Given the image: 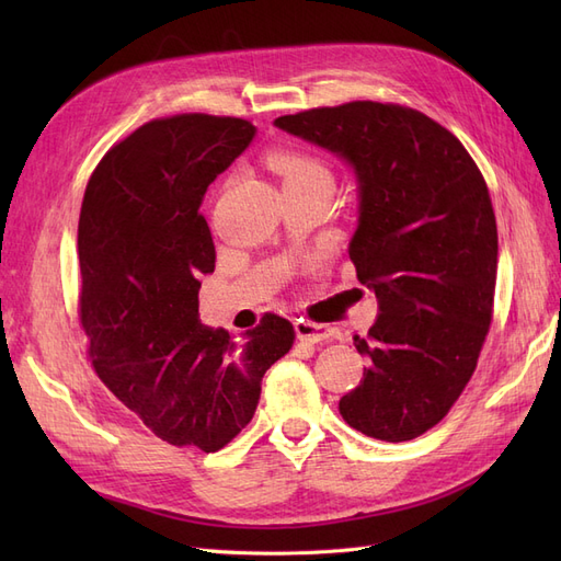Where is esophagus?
<instances>
[{
	"mask_svg": "<svg viewBox=\"0 0 561 561\" xmlns=\"http://www.w3.org/2000/svg\"><path fill=\"white\" fill-rule=\"evenodd\" d=\"M295 332L299 342H309V344H320L328 342V339L334 336V330L330 325H322V322H313V320H297L295 322Z\"/></svg>",
	"mask_w": 561,
	"mask_h": 561,
	"instance_id": "1",
	"label": "esophagus"
}]
</instances>
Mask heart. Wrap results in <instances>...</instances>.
Returning <instances> with one entry per match:
<instances>
[{
  "label": "heart",
  "mask_w": 561,
  "mask_h": 561,
  "mask_svg": "<svg viewBox=\"0 0 561 561\" xmlns=\"http://www.w3.org/2000/svg\"><path fill=\"white\" fill-rule=\"evenodd\" d=\"M268 163L283 178L285 184L318 182V180L332 182V173H330L328 163L320 161L313 154H307V151L276 149L268 154Z\"/></svg>",
  "instance_id": "heart-1"
}]
</instances>
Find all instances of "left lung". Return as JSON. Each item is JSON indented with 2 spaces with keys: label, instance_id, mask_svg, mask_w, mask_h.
I'll use <instances>...</instances> for the list:
<instances>
[{
  "label": "left lung",
  "instance_id": "left-lung-1",
  "mask_svg": "<svg viewBox=\"0 0 561 561\" xmlns=\"http://www.w3.org/2000/svg\"><path fill=\"white\" fill-rule=\"evenodd\" d=\"M344 157L360 180L348 245L358 280L379 299L369 365L339 400L351 428L404 443L437 426L463 393L494 318L499 233L478 163L419 110L353 100L276 118Z\"/></svg>",
  "mask_w": 561,
  "mask_h": 561
}]
</instances>
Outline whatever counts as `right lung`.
<instances>
[{
  "label": "right lung",
  "mask_w": 561,
  "mask_h": 561,
  "mask_svg": "<svg viewBox=\"0 0 561 561\" xmlns=\"http://www.w3.org/2000/svg\"><path fill=\"white\" fill-rule=\"evenodd\" d=\"M239 116L147 122L100 159L79 215V322L95 375L163 443L219 451L257 410L264 371L295 344L264 313L239 342L198 320L215 245L208 184L250 145Z\"/></svg>",
  "instance_id": "add662e5"
}]
</instances>
